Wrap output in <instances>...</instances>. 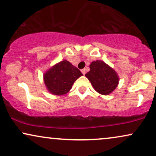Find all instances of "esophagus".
<instances>
[{"mask_svg": "<svg viewBox=\"0 0 156 156\" xmlns=\"http://www.w3.org/2000/svg\"><path fill=\"white\" fill-rule=\"evenodd\" d=\"M81 72H82V74H83V75H84V74H85V73H86V72H85V69H82V70H81Z\"/></svg>", "mask_w": 156, "mask_h": 156, "instance_id": "esophagus-1", "label": "esophagus"}]
</instances>
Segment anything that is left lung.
<instances>
[{
	"label": "left lung",
	"mask_w": 156,
	"mask_h": 156,
	"mask_svg": "<svg viewBox=\"0 0 156 156\" xmlns=\"http://www.w3.org/2000/svg\"><path fill=\"white\" fill-rule=\"evenodd\" d=\"M90 72L85 74L96 92L103 95L111 94L117 87L119 77L116 71L101 60L94 61L90 65Z\"/></svg>",
	"instance_id": "1"
}]
</instances>
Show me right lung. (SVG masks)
<instances>
[{"mask_svg": "<svg viewBox=\"0 0 156 156\" xmlns=\"http://www.w3.org/2000/svg\"><path fill=\"white\" fill-rule=\"evenodd\" d=\"M82 75L69 61L63 60L48 69L43 74V80L50 93L63 95L72 89L74 82Z\"/></svg>", "mask_w": 156, "mask_h": 156, "instance_id": "add662e5", "label": "right lung"}]
</instances>
